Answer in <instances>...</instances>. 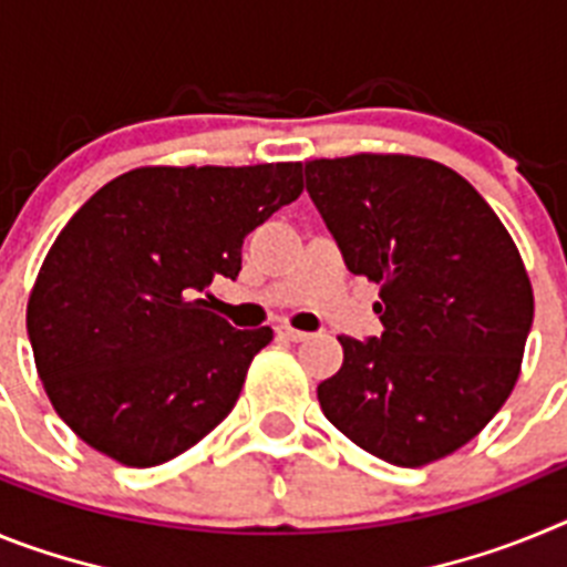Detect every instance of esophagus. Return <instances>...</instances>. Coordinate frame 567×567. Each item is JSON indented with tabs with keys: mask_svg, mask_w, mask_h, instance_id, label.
<instances>
[{
	"mask_svg": "<svg viewBox=\"0 0 567 567\" xmlns=\"http://www.w3.org/2000/svg\"><path fill=\"white\" fill-rule=\"evenodd\" d=\"M278 334H280V338L292 340V343H300V340H309V332H303V329H292V327H278Z\"/></svg>",
	"mask_w": 567,
	"mask_h": 567,
	"instance_id": "obj_1",
	"label": "esophagus"
}]
</instances>
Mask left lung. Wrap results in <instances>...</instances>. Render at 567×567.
<instances>
[{
  "mask_svg": "<svg viewBox=\"0 0 567 567\" xmlns=\"http://www.w3.org/2000/svg\"><path fill=\"white\" fill-rule=\"evenodd\" d=\"M307 193L349 272L380 287L383 334H340L318 385L329 423L403 468L463 449L519 378L534 292L517 244L463 175L417 155L307 162Z\"/></svg>",
  "mask_w": 567,
  "mask_h": 567,
  "instance_id": "1",
  "label": "left lung"
}]
</instances>
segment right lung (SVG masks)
<instances>
[{
  "mask_svg": "<svg viewBox=\"0 0 567 567\" xmlns=\"http://www.w3.org/2000/svg\"><path fill=\"white\" fill-rule=\"evenodd\" d=\"M300 193V162L138 167L70 218L30 292L28 338L90 449L150 468L233 412L272 329L229 327L198 292L238 278L244 238Z\"/></svg>",
  "mask_w": 567,
  "mask_h": 567,
  "instance_id": "add662e5",
  "label": "right lung"
}]
</instances>
